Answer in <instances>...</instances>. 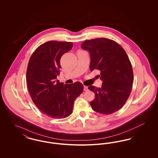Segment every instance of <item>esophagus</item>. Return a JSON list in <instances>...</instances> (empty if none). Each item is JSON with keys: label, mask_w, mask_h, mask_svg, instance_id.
I'll list each match as a JSON object with an SVG mask.
<instances>
[{"label": "esophagus", "mask_w": 158, "mask_h": 158, "mask_svg": "<svg viewBox=\"0 0 158 158\" xmlns=\"http://www.w3.org/2000/svg\"><path fill=\"white\" fill-rule=\"evenodd\" d=\"M88 86H84V90H85V91H88Z\"/></svg>", "instance_id": "obj_1"}]
</instances>
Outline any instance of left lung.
<instances>
[{
    "label": "left lung",
    "instance_id": "1",
    "mask_svg": "<svg viewBox=\"0 0 158 158\" xmlns=\"http://www.w3.org/2000/svg\"><path fill=\"white\" fill-rule=\"evenodd\" d=\"M81 47L90 53V71L99 70L102 81L101 88L88 87L95 94L90 102L93 110L104 115L116 112L126 102L134 80L127 53L115 41L105 38L86 40Z\"/></svg>",
    "mask_w": 158,
    "mask_h": 158
}]
</instances>
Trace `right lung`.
<instances>
[{
    "label": "right lung",
    "mask_w": 158,
    "mask_h": 158,
    "mask_svg": "<svg viewBox=\"0 0 158 158\" xmlns=\"http://www.w3.org/2000/svg\"><path fill=\"white\" fill-rule=\"evenodd\" d=\"M72 47V42H46L32 54L28 62L26 80L31 99L41 113L53 118L69 116L76 98L83 90L81 82L64 85L56 80L60 59Z\"/></svg>",
    "instance_id": "add662e5"
}]
</instances>
